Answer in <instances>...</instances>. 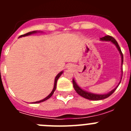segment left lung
I'll use <instances>...</instances> for the list:
<instances>
[{
    "mask_svg": "<svg viewBox=\"0 0 131 131\" xmlns=\"http://www.w3.org/2000/svg\"><path fill=\"white\" fill-rule=\"evenodd\" d=\"M100 40H106V41H110V42H112V43L114 44V45H115V47H117V50H119V52L120 54H121V65L123 66V53L121 50V48H120L119 46V45H118L116 40H115L113 37H112L109 35L105 36V37H104L100 38ZM121 72H122L121 75H123V68H121ZM121 79H122V77L121 78ZM121 81H120V82L119 83L118 85L115 88V89H113L112 91H110V92H108V93L104 94H93V93H91V92H89L84 91V90H83L81 88L79 87V86H78V84H77V83H76L74 79H73V87L74 89H75V90L76 92H77V93L78 94H79L80 96H81L82 97H83V98H86V99H88V100H100L105 99V98H107V97H109L110 95H112V94L114 92V91L116 90L117 88L118 87V86L119 85L120 83H121Z\"/></svg>",
    "mask_w": 131,
    "mask_h": 131,
    "instance_id": "left-lung-1",
    "label": "left lung"
}]
</instances>
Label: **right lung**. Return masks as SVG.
<instances>
[{
    "instance_id": "obj_1",
    "label": "right lung",
    "mask_w": 131,
    "mask_h": 131,
    "mask_svg": "<svg viewBox=\"0 0 131 131\" xmlns=\"http://www.w3.org/2000/svg\"><path fill=\"white\" fill-rule=\"evenodd\" d=\"M37 33V31H31V32H29V33H26V34H24V35H21L19 36V37H25V36H28V35H31L32 34H34V33ZM63 73V71H61V72L59 73L57 75H56V77H55V81H54V88H53V90L52 91V92H50V94L48 96H47L45 98H44L43 100H40V101H37V102H33V104H37V103H40V102H44L45 101V100H48V98H50V97L52 96L53 93H54V92L55 91L56 89V83H57V81L58 79H59V77L61 76V75Z\"/></svg>"
}]
</instances>
